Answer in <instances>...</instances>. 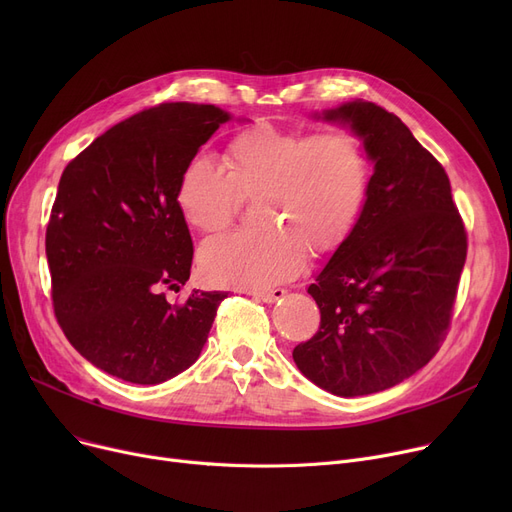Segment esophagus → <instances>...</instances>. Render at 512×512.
Here are the masks:
<instances>
[{
	"instance_id": "1",
	"label": "esophagus",
	"mask_w": 512,
	"mask_h": 512,
	"mask_svg": "<svg viewBox=\"0 0 512 512\" xmlns=\"http://www.w3.org/2000/svg\"><path fill=\"white\" fill-rule=\"evenodd\" d=\"M249 294H253L255 299H259V301H263V303H276V301H280V299H284V297H286V290H284V288H274V290H253V292H249Z\"/></svg>"
}]
</instances>
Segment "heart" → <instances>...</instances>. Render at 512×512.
<instances>
[{"instance_id": "obj_1", "label": "heart", "mask_w": 512, "mask_h": 512, "mask_svg": "<svg viewBox=\"0 0 512 512\" xmlns=\"http://www.w3.org/2000/svg\"><path fill=\"white\" fill-rule=\"evenodd\" d=\"M369 157L348 130L309 134L255 124L224 151V172L207 159L182 168L174 203L188 228L226 230L240 199H257L263 228L209 240L199 251L201 276L213 286L265 290L303 272L307 247L338 249L355 230L369 193Z\"/></svg>"}]
</instances>
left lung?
<instances>
[{"label": "left lung", "mask_w": 512, "mask_h": 512, "mask_svg": "<svg viewBox=\"0 0 512 512\" xmlns=\"http://www.w3.org/2000/svg\"><path fill=\"white\" fill-rule=\"evenodd\" d=\"M313 118L351 128L373 176L355 230L307 288L321 324L292 359L321 390L353 398L400 384L438 353L467 232L440 161L398 116L357 99Z\"/></svg>", "instance_id": "obj_1"}]
</instances>
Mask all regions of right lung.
Returning a JSON list of instances; mask_svg holds the SVG:
<instances>
[{
    "label": "right lung",
    "mask_w": 512,
    "mask_h": 512,
    "mask_svg": "<svg viewBox=\"0 0 512 512\" xmlns=\"http://www.w3.org/2000/svg\"><path fill=\"white\" fill-rule=\"evenodd\" d=\"M232 116L161 103L112 126L66 166L45 234L58 324L76 351L130 384L191 367L228 292L166 301L191 276L193 240L174 203L182 168Z\"/></svg>",
    "instance_id": "right-lung-1"
}]
</instances>
